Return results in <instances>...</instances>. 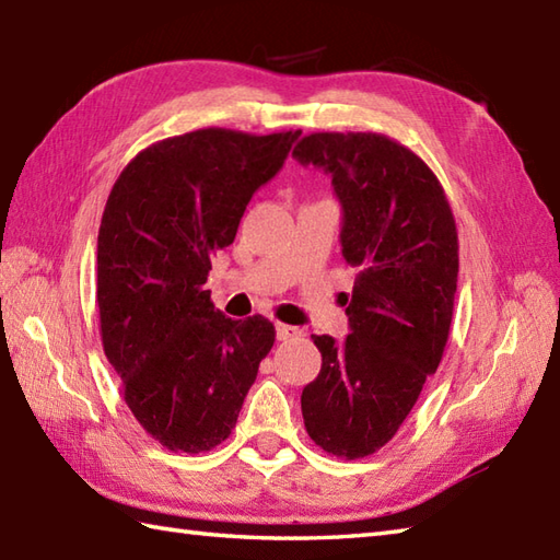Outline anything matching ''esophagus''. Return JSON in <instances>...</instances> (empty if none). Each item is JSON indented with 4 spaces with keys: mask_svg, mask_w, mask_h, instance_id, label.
Instances as JSON below:
<instances>
[{
    "mask_svg": "<svg viewBox=\"0 0 560 560\" xmlns=\"http://www.w3.org/2000/svg\"><path fill=\"white\" fill-rule=\"evenodd\" d=\"M295 337H301V329H299V327H291V325L277 323V339H279V341L295 339Z\"/></svg>",
    "mask_w": 560,
    "mask_h": 560,
    "instance_id": "34e87169",
    "label": "esophagus"
}]
</instances>
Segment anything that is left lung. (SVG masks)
I'll list each match as a JSON object with an SVG mask.
<instances>
[{
  "label": "left lung",
  "mask_w": 560,
  "mask_h": 560,
  "mask_svg": "<svg viewBox=\"0 0 560 560\" xmlns=\"http://www.w3.org/2000/svg\"><path fill=\"white\" fill-rule=\"evenodd\" d=\"M331 175L341 253L355 269L343 343L313 335L323 368L303 389L305 431L327 455L361 459L387 445L438 371L457 293L459 243L435 173L377 132H315L293 149Z\"/></svg>",
  "instance_id": "left-lung-1"
}]
</instances>
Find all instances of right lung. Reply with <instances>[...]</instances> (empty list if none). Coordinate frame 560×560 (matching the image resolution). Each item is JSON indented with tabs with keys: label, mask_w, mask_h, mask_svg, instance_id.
Returning <instances> with one entry per match:
<instances>
[{
	"label": "right lung",
	"mask_w": 560,
	"mask_h": 560,
	"mask_svg": "<svg viewBox=\"0 0 560 560\" xmlns=\"http://www.w3.org/2000/svg\"><path fill=\"white\" fill-rule=\"evenodd\" d=\"M301 132L207 127L139 151L117 177L98 231L103 351L129 411L173 452H207L235 428L277 329L231 319L205 289L247 201Z\"/></svg>",
	"instance_id": "obj_1"
}]
</instances>
